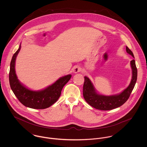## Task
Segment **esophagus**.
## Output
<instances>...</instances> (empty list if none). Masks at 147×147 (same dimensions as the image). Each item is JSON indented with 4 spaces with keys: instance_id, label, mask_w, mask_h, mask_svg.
Masks as SVG:
<instances>
[{
    "instance_id": "34e87169",
    "label": "esophagus",
    "mask_w": 147,
    "mask_h": 147,
    "mask_svg": "<svg viewBox=\"0 0 147 147\" xmlns=\"http://www.w3.org/2000/svg\"><path fill=\"white\" fill-rule=\"evenodd\" d=\"M80 71H81V68L79 66H76L73 69V72L74 73H75V74L78 73V72H79Z\"/></svg>"
}]
</instances>
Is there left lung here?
Instances as JSON below:
<instances>
[{"instance_id":"left-lung-1","label":"left lung","mask_w":147,"mask_h":147,"mask_svg":"<svg viewBox=\"0 0 147 147\" xmlns=\"http://www.w3.org/2000/svg\"><path fill=\"white\" fill-rule=\"evenodd\" d=\"M126 51L134 58L133 53L127 46ZM130 64L132 73L130 84L123 92L116 95L104 96L98 94L90 80L84 76L83 96L86 102L94 108L101 110H112L124 104L128 99L137 80L138 71L135 60H132Z\"/></svg>"}]
</instances>
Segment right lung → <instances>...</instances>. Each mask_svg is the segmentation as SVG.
Wrapping results in <instances>:
<instances>
[{
	"label": "right lung",
	"mask_w": 147,
	"mask_h": 147,
	"mask_svg": "<svg viewBox=\"0 0 147 147\" xmlns=\"http://www.w3.org/2000/svg\"><path fill=\"white\" fill-rule=\"evenodd\" d=\"M20 49L21 45L13 54L10 64L9 80L11 88L19 101L25 106L35 109L47 108L58 100L63 86L70 80L71 75L59 78L54 84L41 90L34 91L28 89L19 82L15 71V61Z\"/></svg>",
	"instance_id": "obj_1"
}]
</instances>
